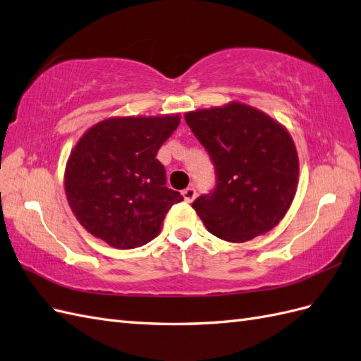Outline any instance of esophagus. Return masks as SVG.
Instances as JSON below:
<instances>
[{
  "label": "esophagus",
  "mask_w": 361,
  "mask_h": 361,
  "mask_svg": "<svg viewBox=\"0 0 361 361\" xmlns=\"http://www.w3.org/2000/svg\"><path fill=\"white\" fill-rule=\"evenodd\" d=\"M195 194H197V192H195L194 187H188V188H185L182 191V195H183L185 202H192L195 199Z\"/></svg>",
  "instance_id": "esophagus-1"
}]
</instances>
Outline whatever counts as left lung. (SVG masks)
Here are the masks:
<instances>
[{"label": "left lung", "instance_id": "left-lung-1", "mask_svg": "<svg viewBox=\"0 0 361 361\" xmlns=\"http://www.w3.org/2000/svg\"><path fill=\"white\" fill-rule=\"evenodd\" d=\"M215 169V187L192 202L207 231L245 243L276 227L293 200L298 155L288 130L244 104L185 114Z\"/></svg>", "mask_w": 361, "mask_h": 361}]
</instances>
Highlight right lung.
<instances>
[{
  "label": "right lung",
  "instance_id": "1",
  "mask_svg": "<svg viewBox=\"0 0 361 361\" xmlns=\"http://www.w3.org/2000/svg\"><path fill=\"white\" fill-rule=\"evenodd\" d=\"M179 116L116 117L90 128L75 146L64 188L76 220L108 245L126 250L154 239L169 209L183 200L167 188L159 147Z\"/></svg>",
  "mask_w": 361,
  "mask_h": 361
}]
</instances>
